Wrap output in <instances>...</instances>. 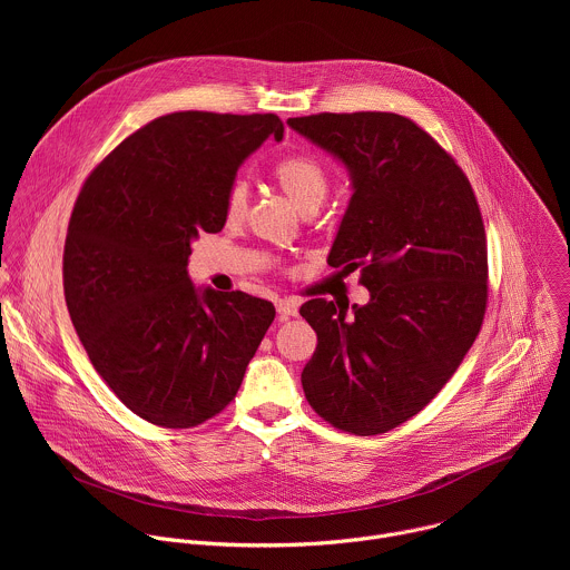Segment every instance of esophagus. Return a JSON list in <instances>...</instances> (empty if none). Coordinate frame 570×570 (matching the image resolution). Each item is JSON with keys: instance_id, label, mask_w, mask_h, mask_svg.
<instances>
[{"instance_id": "1", "label": "esophagus", "mask_w": 570, "mask_h": 570, "mask_svg": "<svg viewBox=\"0 0 570 570\" xmlns=\"http://www.w3.org/2000/svg\"><path fill=\"white\" fill-rule=\"evenodd\" d=\"M275 306H277V313H279V317H282V320L293 317V315H297V311H299L297 299H291V297H282V299H277V302H275Z\"/></svg>"}]
</instances>
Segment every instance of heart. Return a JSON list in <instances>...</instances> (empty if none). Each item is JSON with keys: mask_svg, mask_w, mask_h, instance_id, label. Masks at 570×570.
Returning <instances> with one entry per match:
<instances>
[{"mask_svg": "<svg viewBox=\"0 0 570 570\" xmlns=\"http://www.w3.org/2000/svg\"><path fill=\"white\" fill-rule=\"evenodd\" d=\"M273 176L282 191L304 212H315L330 191V174L317 159L306 155H291L277 161ZM250 189L246 180H234L225 194V216L229 223L243 220L248 212Z\"/></svg>", "mask_w": 570, "mask_h": 570, "instance_id": "heart-1", "label": "heart"}]
</instances>
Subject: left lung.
<instances>
[{
  "label": "left lung",
  "mask_w": 570,
  "mask_h": 570,
  "mask_svg": "<svg viewBox=\"0 0 570 570\" xmlns=\"http://www.w3.org/2000/svg\"><path fill=\"white\" fill-rule=\"evenodd\" d=\"M350 171L352 198L330 266L356 271L370 302L322 297L299 313L317 334L302 370L311 409L354 435L409 422L471 350L487 306V236L455 159L394 112L286 121Z\"/></svg>",
  "instance_id": "1"
}]
</instances>
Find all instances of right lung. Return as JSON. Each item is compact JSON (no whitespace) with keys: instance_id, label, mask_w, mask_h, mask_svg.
I'll list each match as a JSON object with an SVG mask.
<instances>
[{"instance_id":"1","label":"right lung","mask_w":570,"mask_h":570,"mask_svg":"<svg viewBox=\"0 0 570 570\" xmlns=\"http://www.w3.org/2000/svg\"><path fill=\"white\" fill-rule=\"evenodd\" d=\"M277 115L174 112L124 139L80 189L65 238L73 330L108 387L141 420L191 429L234 399L275 306L196 288L198 234L223 229L225 194Z\"/></svg>"}]
</instances>
